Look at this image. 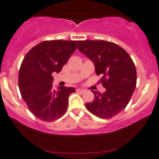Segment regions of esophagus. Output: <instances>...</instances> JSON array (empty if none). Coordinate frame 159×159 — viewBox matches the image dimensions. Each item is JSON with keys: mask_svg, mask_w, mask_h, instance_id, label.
Returning <instances> with one entry per match:
<instances>
[{"mask_svg": "<svg viewBox=\"0 0 159 159\" xmlns=\"http://www.w3.org/2000/svg\"><path fill=\"white\" fill-rule=\"evenodd\" d=\"M76 91H77V93H84L85 92V90H83V89H77V90H76Z\"/></svg>", "mask_w": 159, "mask_h": 159, "instance_id": "esophagus-1", "label": "esophagus"}]
</instances>
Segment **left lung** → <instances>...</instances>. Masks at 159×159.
Here are the masks:
<instances>
[{
    "label": "left lung",
    "mask_w": 159,
    "mask_h": 159,
    "mask_svg": "<svg viewBox=\"0 0 159 159\" xmlns=\"http://www.w3.org/2000/svg\"><path fill=\"white\" fill-rule=\"evenodd\" d=\"M77 48L95 64V72L102 77L98 82L106 89L101 93L92 90L94 100L85 103L89 111L108 119L125 109L137 83V71L127 51L116 43L105 40H79Z\"/></svg>",
    "instance_id": "left-lung-1"
}]
</instances>
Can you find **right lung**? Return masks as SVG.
Instances as JSON below:
<instances>
[{"label":"right lung","mask_w":159,"mask_h":159,"mask_svg":"<svg viewBox=\"0 0 159 159\" xmlns=\"http://www.w3.org/2000/svg\"><path fill=\"white\" fill-rule=\"evenodd\" d=\"M77 48V41L45 40L26 54L19 72V88L30 112L44 121L57 120L66 113L73 88L52 87L53 72H60Z\"/></svg>","instance_id":"obj_1"}]
</instances>
